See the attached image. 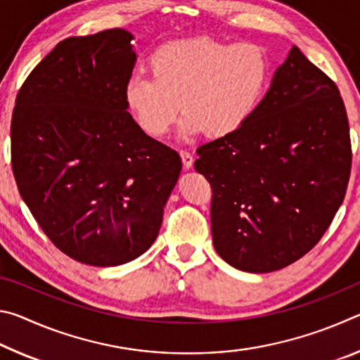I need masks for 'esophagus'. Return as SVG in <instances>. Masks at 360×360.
I'll return each mask as SVG.
<instances>
[{
  "mask_svg": "<svg viewBox=\"0 0 360 360\" xmlns=\"http://www.w3.org/2000/svg\"><path fill=\"white\" fill-rule=\"evenodd\" d=\"M181 158H182V163H184V168H186V169H188V168L192 167V163H193V155L191 154V152L182 149V150H181Z\"/></svg>",
  "mask_w": 360,
  "mask_h": 360,
  "instance_id": "obj_1",
  "label": "esophagus"
}]
</instances>
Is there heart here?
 <instances>
[{"label":"heart","instance_id":"1","mask_svg":"<svg viewBox=\"0 0 360 360\" xmlns=\"http://www.w3.org/2000/svg\"><path fill=\"white\" fill-rule=\"evenodd\" d=\"M149 70L150 77L133 76L127 82L124 96L136 124L150 136L165 135L179 109L182 136L203 130L214 138L230 135L255 111L270 75L260 46H230L212 38L158 47Z\"/></svg>","mask_w":360,"mask_h":360}]
</instances>
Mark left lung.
I'll list each match as a JSON object with an SVG mask.
<instances>
[{"label":"left lung","mask_w":360,"mask_h":360,"mask_svg":"<svg viewBox=\"0 0 360 360\" xmlns=\"http://www.w3.org/2000/svg\"><path fill=\"white\" fill-rule=\"evenodd\" d=\"M197 154L217 254L249 273L294 264L318 245L348 187L349 124L337 84L294 46L251 117Z\"/></svg>","instance_id":"obj_1"}]
</instances>
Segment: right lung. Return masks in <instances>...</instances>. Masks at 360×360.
Listing matches in <instances>:
<instances>
[{"label":"right lung","mask_w":360,"mask_h":360,"mask_svg":"<svg viewBox=\"0 0 360 360\" xmlns=\"http://www.w3.org/2000/svg\"><path fill=\"white\" fill-rule=\"evenodd\" d=\"M122 28L60 41L30 72L11 122L12 172L47 238L85 265L148 251L182 163L127 111L136 53Z\"/></svg>","instance_id":"add662e5"}]
</instances>
